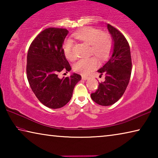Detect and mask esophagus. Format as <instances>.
Masks as SVG:
<instances>
[{
    "label": "esophagus",
    "instance_id": "esophagus-1",
    "mask_svg": "<svg viewBox=\"0 0 158 158\" xmlns=\"http://www.w3.org/2000/svg\"><path fill=\"white\" fill-rule=\"evenodd\" d=\"M81 78H82L83 80H88L89 79V77H85V76H82Z\"/></svg>",
    "mask_w": 158,
    "mask_h": 158
}]
</instances>
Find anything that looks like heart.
Here are the masks:
<instances>
[{
	"label": "heart",
	"mask_w": 158,
	"mask_h": 158,
	"mask_svg": "<svg viewBox=\"0 0 158 158\" xmlns=\"http://www.w3.org/2000/svg\"><path fill=\"white\" fill-rule=\"evenodd\" d=\"M77 39L90 45V53H94L100 58H105L110 54L112 49V40L107 34L99 29L89 27L74 33ZM63 52L66 58L69 60H74L76 58V54L74 52L73 43L70 40H67L63 46ZM98 65V61L94 57L82 58L75 63L74 70L84 75L89 74L90 72L95 69Z\"/></svg>",
	"instance_id": "b5f03b06"
}]
</instances>
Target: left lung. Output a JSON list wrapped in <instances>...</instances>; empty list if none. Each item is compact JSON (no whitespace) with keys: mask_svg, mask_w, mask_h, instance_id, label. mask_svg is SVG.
Instances as JSON below:
<instances>
[{"mask_svg":"<svg viewBox=\"0 0 158 158\" xmlns=\"http://www.w3.org/2000/svg\"><path fill=\"white\" fill-rule=\"evenodd\" d=\"M114 42L113 53L109 60L98 72L105 75L104 82L91 93L92 100L102 106L114 104L124 94L129 84L132 72V59L130 45L126 38L114 26L107 24Z\"/></svg>","mask_w":158,"mask_h":158,"instance_id":"left-lung-1","label":"left lung"}]
</instances>
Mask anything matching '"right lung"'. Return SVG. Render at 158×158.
Returning <instances> with one entry per match:
<instances>
[{
  "label": "right lung",
  "instance_id": "1",
  "mask_svg": "<svg viewBox=\"0 0 158 158\" xmlns=\"http://www.w3.org/2000/svg\"><path fill=\"white\" fill-rule=\"evenodd\" d=\"M68 33L65 28H46L37 35L28 49V83L39 101L51 109L65 106L70 100L75 85L81 79L76 73L62 79L58 77L63 70H71L63 49Z\"/></svg>",
  "mask_w": 158,
  "mask_h": 158
}]
</instances>
